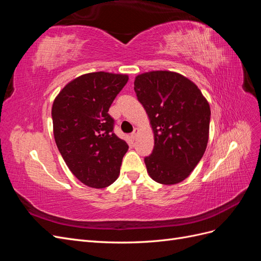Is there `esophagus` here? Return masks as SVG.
<instances>
[{
  "mask_svg": "<svg viewBox=\"0 0 261 261\" xmlns=\"http://www.w3.org/2000/svg\"><path fill=\"white\" fill-rule=\"evenodd\" d=\"M138 133H139V130H138L137 128H135V130H134V132L132 133V135H130L132 138H133V139H136V138H137V135H138Z\"/></svg>",
  "mask_w": 261,
  "mask_h": 261,
  "instance_id": "34e87169",
  "label": "esophagus"
}]
</instances>
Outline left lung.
I'll list each match as a JSON object with an SVG mask.
<instances>
[{
	"instance_id": "obj_1",
	"label": "left lung",
	"mask_w": 261,
	"mask_h": 261,
	"mask_svg": "<svg viewBox=\"0 0 261 261\" xmlns=\"http://www.w3.org/2000/svg\"><path fill=\"white\" fill-rule=\"evenodd\" d=\"M134 90L154 136L152 153L145 158L148 174L156 183L177 184L189 176L206 151L208 101L192 81L169 70L138 75Z\"/></svg>"
}]
</instances>
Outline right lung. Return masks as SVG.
Returning <instances> with one entry per match:
<instances>
[{
  "label": "right lung",
  "mask_w": 261,
  "mask_h": 261,
  "mask_svg": "<svg viewBox=\"0 0 261 261\" xmlns=\"http://www.w3.org/2000/svg\"><path fill=\"white\" fill-rule=\"evenodd\" d=\"M127 81L123 74H85L69 82L53 102L59 151L70 172L89 187H108L120 174L128 145L114 134L108 112Z\"/></svg>",
  "instance_id": "1"
}]
</instances>
